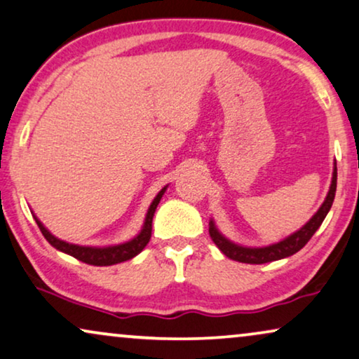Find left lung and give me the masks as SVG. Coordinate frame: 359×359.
<instances>
[{"label":"left lung","instance_id":"obj_1","mask_svg":"<svg viewBox=\"0 0 359 359\" xmlns=\"http://www.w3.org/2000/svg\"><path fill=\"white\" fill-rule=\"evenodd\" d=\"M335 191H337V163L333 166V176H332V184L330 189H328V194L320 209L313 214V217L309 220V222L304 225L302 229H299L297 232L289 235L281 242L268 245V247L262 248H250V247H242V245H237L230 242L229 238H225L222 233L219 232L217 227H215L214 220L209 222V235L212 238V242L217 245L220 252H222L225 257L230 259H235V262L240 263H248V264H263L269 262H276V259H283L291 257V255L297 253L302 247H306V243L312 238V235L317 232V229L320 227L323 219L327 217L328 210H330L333 199H335Z\"/></svg>","mask_w":359,"mask_h":359}]
</instances>
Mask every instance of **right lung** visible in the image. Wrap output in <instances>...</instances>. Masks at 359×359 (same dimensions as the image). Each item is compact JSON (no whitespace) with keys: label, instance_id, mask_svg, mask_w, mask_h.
Listing matches in <instances>:
<instances>
[{"label":"right lung","instance_id":"obj_1","mask_svg":"<svg viewBox=\"0 0 359 359\" xmlns=\"http://www.w3.org/2000/svg\"><path fill=\"white\" fill-rule=\"evenodd\" d=\"M168 186H165L163 189L156 194V198L151 201L149 210H147L145 215V222L144 227L139 232L137 237H134L129 242L126 243H119V245H112V247H81V245H75V243H68L63 242V240L57 238L55 235H52L48 230L43 227V224L39 220L36 215V222L41 229V232L48 243L52 245L53 248L60 250V252L70 255V257L80 259V262L86 263V264H93V266H111V264H117L122 262H127V259L134 258L139 255L142 250L147 247V243L150 242L151 237V220H154V214L156 205H158L161 196L165 194V191Z\"/></svg>","mask_w":359,"mask_h":359}]
</instances>
